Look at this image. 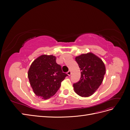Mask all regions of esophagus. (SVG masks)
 <instances>
[{
  "instance_id": "obj_1",
  "label": "esophagus",
  "mask_w": 130,
  "mask_h": 130,
  "mask_svg": "<svg viewBox=\"0 0 130 130\" xmlns=\"http://www.w3.org/2000/svg\"><path fill=\"white\" fill-rule=\"evenodd\" d=\"M71 71H69V72H67V75L69 76H71Z\"/></svg>"
}]
</instances>
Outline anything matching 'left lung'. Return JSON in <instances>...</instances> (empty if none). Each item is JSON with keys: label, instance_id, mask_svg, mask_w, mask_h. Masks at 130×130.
Listing matches in <instances>:
<instances>
[{"label": "left lung", "instance_id": "left-lung-1", "mask_svg": "<svg viewBox=\"0 0 130 130\" xmlns=\"http://www.w3.org/2000/svg\"><path fill=\"white\" fill-rule=\"evenodd\" d=\"M75 60L80 69L81 77L73 84L74 92L82 97L90 96L103 82L106 72L104 63L92 53L81 54L75 57Z\"/></svg>", "mask_w": 130, "mask_h": 130}]
</instances>
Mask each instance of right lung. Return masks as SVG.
<instances>
[{"label":"right lung","instance_id":"1","mask_svg":"<svg viewBox=\"0 0 130 130\" xmlns=\"http://www.w3.org/2000/svg\"><path fill=\"white\" fill-rule=\"evenodd\" d=\"M56 59V57L52 55H42L34 60L28 72V77L34 93L44 100L54 96L61 82L68 76L63 73Z\"/></svg>","mask_w":130,"mask_h":130}]
</instances>
